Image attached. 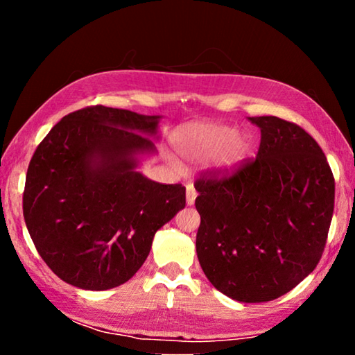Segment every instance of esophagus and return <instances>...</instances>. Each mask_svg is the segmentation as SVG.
<instances>
[{
    "mask_svg": "<svg viewBox=\"0 0 355 355\" xmlns=\"http://www.w3.org/2000/svg\"><path fill=\"white\" fill-rule=\"evenodd\" d=\"M196 197H197V192H196L194 184H192V183H188V184H186V203H188L189 207H191V205H194Z\"/></svg>",
    "mask_w": 355,
    "mask_h": 355,
    "instance_id": "34e87169",
    "label": "esophagus"
}]
</instances>
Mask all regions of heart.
I'll use <instances>...</instances> for the list:
<instances>
[{
    "label": "heart",
    "instance_id": "1",
    "mask_svg": "<svg viewBox=\"0 0 355 355\" xmlns=\"http://www.w3.org/2000/svg\"><path fill=\"white\" fill-rule=\"evenodd\" d=\"M177 148L186 159L202 163L216 156V161L224 169H233L248 156L250 139L243 133H236L235 127L219 123L192 125L183 130L177 137ZM173 169H182L177 158H171Z\"/></svg>",
    "mask_w": 355,
    "mask_h": 355
}]
</instances>
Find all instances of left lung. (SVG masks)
Wrapping results in <instances>:
<instances>
[{"mask_svg": "<svg viewBox=\"0 0 355 355\" xmlns=\"http://www.w3.org/2000/svg\"><path fill=\"white\" fill-rule=\"evenodd\" d=\"M250 122L261 131L257 158L230 177L205 175L194 184L196 249L216 290L255 304L284 296L320 263L335 182L307 131L274 116Z\"/></svg>", "mask_w": 355, "mask_h": 355, "instance_id": "left-lung-1", "label": "left lung"}]
</instances>
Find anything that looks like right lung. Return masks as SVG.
Segmentation results:
<instances>
[{
    "mask_svg": "<svg viewBox=\"0 0 355 355\" xmlns=\"http://www.w3.org/2000/svg\"><path fill=\"white\" fill-rule=\"evenodd\" d=\"M159 119L89 106L62 117L35 148L23 216L59 279L92 291L125 284L146 261L155 233L184 208V186L137 171L144 156L156 155Z\"/></svg>",
    "mask_w": 355,
    "mask_h": 355,
    "instance_id": "obj_1",
    "label": "right lung"
}]
</instances>
